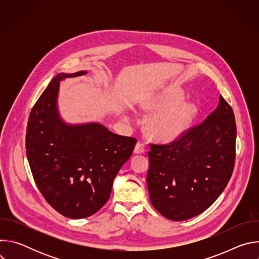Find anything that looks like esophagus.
<instances>
[{
    "label": "esophagus",
    "mask_w": 259,
    "mask_h": 259,
    "mask_svg": "<svg viewBox=\"0 0 259 259\" xmlns=\"http://www.w3.org/2000/svg\"><path fill=\"white\" fill-rule=\"evenodd\" d=\"M144 152H145V149H144L143 144L141 142H137L134 147V153L135 154H143Z\"/></svg>",
    "instance_id": "obj_1"
}]
</instances>
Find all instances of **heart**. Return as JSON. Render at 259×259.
I'll return each instance as SVG.
<instances>
[{"instance_id":"heart-1","label":"heart","mask_w":259,"mask_h":259,"mask_svg":"<svg viewBox=\"0 0 259 259\" xmlns=\"http://www.w3.org/2000/svg\"><path fill=\"white\" fill-rule=\"evenodd\" d=\"M179 92L170 90L150 101L145 108L159 112L149 124L150 133L158 140L171 141L182 135L197 115L193 103H182Z\"/></svg>"}]
</instances>
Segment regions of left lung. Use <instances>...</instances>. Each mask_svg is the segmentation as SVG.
Instances as JSON below:
<instances>
[{
  "mask_svg": "<svg viewBox=\"0 0 259 259\" xmlns=\"http://www.w3.org/2000/svg\"><path fill=\"white\" fill-rule=\"evenodd\" d=\"M236 137L233 108L220 95L216 109L201 124L170 143H151L146 184L155 209L174 221L207 210L232 177Z\"/></svg>",
  "mask_w": 259,
  "mask_h": 259,
  "instance_id": "obj_1",
  "label": "left lung"
}]
</instances>
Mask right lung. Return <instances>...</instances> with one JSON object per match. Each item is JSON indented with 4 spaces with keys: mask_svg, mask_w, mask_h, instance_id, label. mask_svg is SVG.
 Here are the masks:
<instances>
[{
    "mask_svg": "<svg viewBox=\"0 0 259 259\" xmlns=\"http://www.w3.org/2000/svg\"><path fill=\"white\" fill-rule=\"evenodd\" d=\"M86 73H58L52 79L31 108L25 136L36 187L53 209L72 219L89 217L103 207L137 141L98 123L67 125L60 119L59 82Z\"/></svg>",
    "mask_w": 259,
    "mask_h": 259,
    "instance_id": "right-lung-1",
    "label": "right lung"
}]
</instances>
